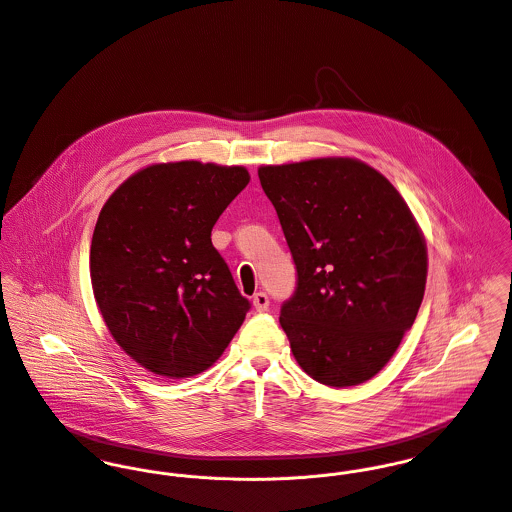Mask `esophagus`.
Instances as JSON below:
<instances>
[{
  "label": "esophagus",
  "mask_w": 512,
  "mask_h": 512,
  "mask_svg": "<svg viewBox=\"0 0 512 512\" xmlns=\"http://www.w3.org/2000/svg\"><path fill=\"white\" fill-rule=\"evenodd\" d=\"M252 303H254V309L262 313V311H268V307H270V297L264 292H258L252 297Z\"/></svg>",
  "instance_id": "34e87169"
}]
</instances>
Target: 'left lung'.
<instances>
[{"instance_id": "obj_1", "label": "left lung", "mask_w": 512, "mask_h": 512, "mask_svg": "<svg viewBox=\"0 0 512 512\" xmlns=\"http://www.w3.org/2000/svg\"><path fill=\"white\" fill-rule=\"evenodd\" d=\"M295 264L280 325L317 382L372 378L396 353L424 299L428 256L400 193L357 159L258 169Z\"/></svg>"}]
</instances>
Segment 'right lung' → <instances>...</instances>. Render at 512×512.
Here are the masks:
<instances>
[{
	"label": "right lung",
	"instance_id": "right-lung-1",
	"mask_svg": "<svg viewBox=\"0 0 512 512\" xmlns=\"http://www.w3.org/2000/svg\"><path fill=\"white\" fill-rule=\"evenodd\" d=\"M248 181L244 167L161 163L132 175L102 207L92 290L116 343L149 372L207 370L250 311L211 240Z\"/></svg>",
	"mask_w": 512,
	"mask_h": 512
}]
</instances>
